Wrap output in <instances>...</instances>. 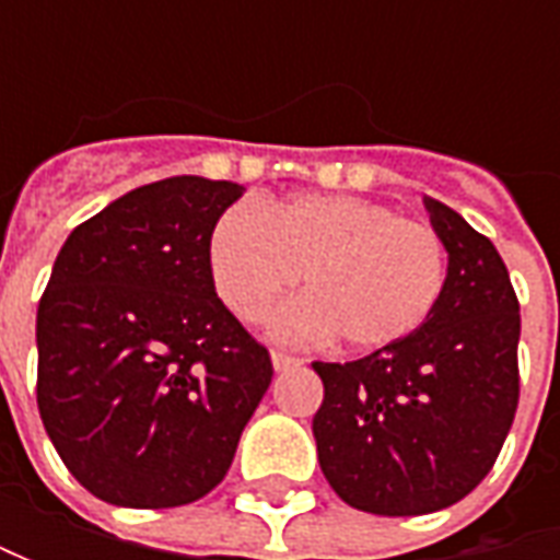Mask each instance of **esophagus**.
I'll list each match as a JSON object with an SVG mask.
<instances>
[{
    "mask_svg": "<svg viewBox=\"0 0 560 560\" xmlns=\"http://www.w3.org/2000/svg\"><path fill=\"white\" fill-rule=\"evenodd\" d=\"M270 364H273V371H292V368H302V358L287 355V352H270Z\"/></svg>",
    "mask_w": 560,
    "mask_h": 560,
    "instance_id": "34e87169",
    "label": "esophagus"
}]
</instances>
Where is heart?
I'll list each match as a JSON object with an SVG mask.
<instances>
[{"mask_svg":"<svg viewBox=\"0 0 560 560\" xmlns=\"http://www.w3.org/2000/svg\"><path fill=\"white\" fill-rule=\"evenodd\" d=\"M211 283L240 320H261L277 295L302 287L273 320L283 339H324L371 352L401 342L440 305L448 248L430 224L358 196H295L233 205L208 236Z\"/></svg>","mask_w":560,"mask_h":560,"instance_id":"obj_1","label":"heart"}]
</instances>
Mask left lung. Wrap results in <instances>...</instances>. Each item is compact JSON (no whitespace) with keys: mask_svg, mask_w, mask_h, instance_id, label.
<instances>
[{"mask_svg":"<svg viewBox=\"0 0 560 560\" xmlns=\"http://www.w3.org/2000/svg\"><path fill=\"white\" fill-rule=\"evenodd\" d=\"M448 248L440 305L371 355L324 364L312 420L317 462L346 505L415 517L462 502L492 470L517 411L521 305L495 246L423 199Z\"/></svg>","mask_w":560,"mask_h":560,"instance_id":"obj_1","label":"left lung"}]
</instances>
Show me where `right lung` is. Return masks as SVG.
<instances>
[{"label": "right lung", "mask_w": 560, "mask_h": 560, "mask_svg": "<svg viewBox=\"0 0 560 560\" xmlns=\"http://www.w3.org/2000/svg\"><path fill=\"white\" fill-rule=\"evenodd\" d=\"M246 189L167 177L71 230L36 308V405L77 483L177 508L224 480L270 355L218 299L214 221Z\"/></svg>", "instance_id": "add662e5"}]
</instances>
